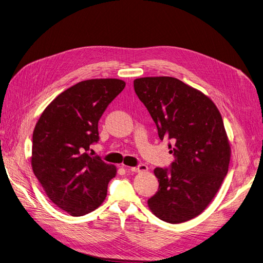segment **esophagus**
Listing matches in <instances>:
<instances>
[{
    "mask_svg": "<svg viewBox=\"0 0 263 263\" xmlns=\"http://www.w3.org/2000/svg\"><path fill=\"white\" fill-rule=\"evenodd\" d=\"M147 170H148V166L146 164H139L137 166L132 167L131 172H133V173H143V172H147Z\"/></svg>",
    "mask_w": 263,
    "mask_h": 263,
    "instance_id": "esophagus-1",
    "label": "esophagus"
}]
</instances>
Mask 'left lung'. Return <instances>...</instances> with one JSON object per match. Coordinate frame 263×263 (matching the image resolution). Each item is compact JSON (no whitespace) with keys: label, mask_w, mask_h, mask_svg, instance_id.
I'll return each mask as SVG.
<instances>
[{"label":"left lung","mask_w":263,"mask_h":263,"mask_svg":"<svg viewBox=\"0 0 263 263\" xmlns=\"http://www.w3.org/2000/svg\"><path fill=\"white\" fill-rule=\"evenodd\" d=\"M134 90L175 158L168 167L155 170L159 189L148 205L164 222H186L206 208L228 173L222 116L210 98L176 78L136 79Z\"/></svg>","instance_id":"left-lung-1"}]
</instances>
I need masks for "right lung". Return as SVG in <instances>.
<instances>
[{"mask_svg":"<svg viewBox=\"0 0 263 263\" xmlns=\"http://www.w3.org/2000/svg\"><path fill=\"white\" fill-rule=\"evenodd\" d=\"M126 83L82 81L60 93L33 132L32 167L48 197L72 216L90 213L104 201L116 167L87 154L98 143V122Z\"/></svg>","mask_w":263,"mask_h":263,"instance_id":"obj_1","label":"right lung"}]
</instances>
